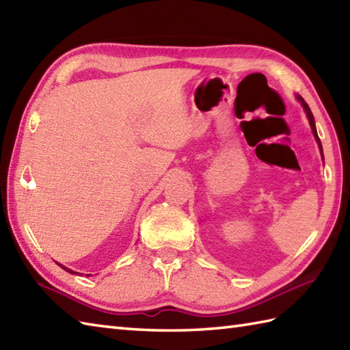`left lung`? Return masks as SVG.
I'll list each match as a JSON object with an SVG mask.
<instances>
[{"mask_svg": "<svg viewBox=\"0 0 350 350\" xmlns=\"http://www.w3.org/2000/svg\"><path fill=\"white\" fill-rule=\"evenodd\" d=\"M296 99H298V102H299V103H301V105H302L304 111H306V114H307V118H308V122H310V126H311V131H313V135H314V138H316V141H317L319 150H321V154H322V158H323V148H322V143H321V139H319V135H317V131H316V123H314V117H313V113H311V109H310V107L307 105V102L302 99V96H299V94H296Z\"/></svg>", "mask_w": 350, "mask_h": 350, "instance_id": "8db88e82", "label": "left lung"}]
</instances>
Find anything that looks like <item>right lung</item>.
Returning <instances> with one entry per match:
<instances>
[{
	"instance_id": "right-lung-1",
	"label": "right lung",
	"mask_w": 350,
	"mask_h": 350,
	"mask_svg": "<svg viewBox=\"0 0 350 350\" xmlns=\"http://www.w3.org/2000/svg\"><path fill=\"white\" fill-rule=\"evenodd\" d=\"M58 266H60V267H63V269L66 271V272H70V273H73V275H78L79 272H75V271H72V269H69V267H66V266H63V265H60V263H57Z\"/></svg>"
}]
</instances>
